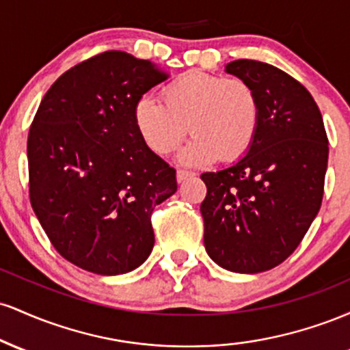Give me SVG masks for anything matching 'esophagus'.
<instances>
[{"label":"esophagus","mask_w":350,"mask_h":350,"mask_svg":"<svg viewBox=\"0 0 350 350\" xmlns=\"http://www.w3.org/2000/svg\"><path fill=\"white\" fill-rule=\"evenodd\" d=\"M194 172L191 171H184V170H179L176 172V178H178V183H184V180H187L189 178H194Z\"/></svg>","instance_id":"obj_1"}]
</instances>
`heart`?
Segmentation results:
<instances>
[{"label":"heart","mask_w":350,"mask_h":350,"mask_svg":"<svg viewBox=\"0 0 350 350\" xmlns=\"http://www.w3.org/2000/svg\"><path fill=\"white\" fill-rule=\"evenodd\" d=\"M161 97L163 103L143 97L133 108L136 131L156 154L174 151L187 131L194 138L178 154L187 166L237 161L255 142L260 100L247 80L187 72L167 83Z\"/></svg>","instance_id":"1"}]
</instances>
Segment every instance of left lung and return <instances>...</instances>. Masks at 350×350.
I'll return each instance as SVG.
<instances>
[{"label": "left lung", "instance_id": "8db88e82", "mask_svg": "<svg viewBox=\"0 0 350 350\" xmlns=\"http://www.w3.org/2000/svg\"><path fill=\"white\" fill-rule=\"evenodd\" d=\"M226 72L256 92L260 126L247 154L200 176L204 245L219 267L253 275L284 262L316 219L329 142L314 98L286 72L248 59Z\"/></svg>", "mask_w": 350, "mask_h": 350}]
</instances>
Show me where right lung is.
<instances>
[{"instance_id": "obj_1", "label": "right lung", "mask_w": 350, "mask_h": 350, "mask_svg": "<svg viewBox=\"0 0 350 350\" xmlns=\"http://www.w3.org/2000/svg\"><path fill=\"white\" fill-rule=\"evenodd\" d=\"M166 74L108 51L52 83L27 136L31 206L51 243L82 270L115 276L146 262L152 208L176 171L139 138L133 108Z\"/></svg>"}]
</instances>
